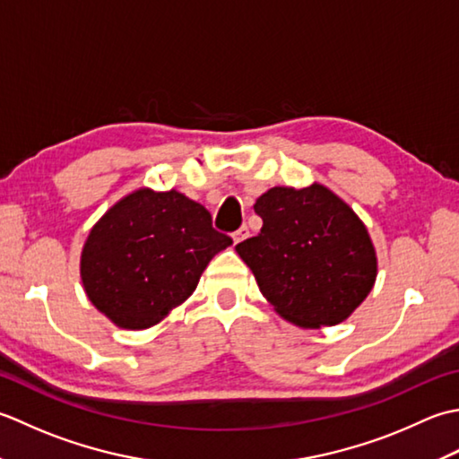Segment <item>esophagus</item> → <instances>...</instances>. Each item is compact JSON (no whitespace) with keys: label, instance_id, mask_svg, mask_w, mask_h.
Returning a JSON list of instances; mask_svg holds the SVG:
<instances>
[{"label":"esophagus","instance_id":"1","mask_svg":"<svg viewBox=\"0 0 459 459\" xmlns=\"http://www.w3.org/2000/svg\"><path fill=\"white\" fill-rule=\"evenodd\" d=\"M247 236H249V230H247L246 223H243V226H241L239 230L233 231V241L239 243V241H243V239H247Z\"/></svg>","mask_w":459,"mask_h":459}]
</instances>
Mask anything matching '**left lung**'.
Returning <instances> with one entry per match:
<instances>
[{"label":"left lung","mask_w":459,"mask_h":459,"mask_svg":"<svg viewBox=\"0 0 459 459\" xmlns=\"http://www.w3.org/2000/svg\"><path fill=\"white\" fill-rule=\"evenodd\" d=\"M255 238L236 246L267 301L305 329L347 319L377 279V254L364 223L321 184L259 195Z\"/></svg>","instance_id":"obj_1"}]
</instances>
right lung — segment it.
<instances>
[{"mask_svg":"<svg viewBox=\"0 0 459 459\" xmlns=\"http://www.w3.org/2000/svg\"><path fill=\"white\" fill-rule=\"evenodd\" d=\"M231 238L184 194L136 190L91 230L81 255L87 297L120 329L140 331L186 301Z\"/></svg>","mask_w":459,"mask_h":459,"instance_id":"1","label":"right lung"}]
</instances>
